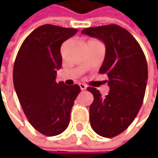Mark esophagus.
Here are the masks:
<instances>
[{"instance_id": "obj_1", "label": "esophagus", "mask_w": 158, "mask_h": 158, "mask_svg": "<svg viewBox=\"0 0 158 158\" xmlns=\"http://www.w3.org/2000/svg\"><path fill=\"white\" fill-rule=\"evenodd\" d=\"M79 86H80V88L82 90H84V89H87V85L86 84H84V83H80L79 84Z\"/></svg>"}]
</instances>
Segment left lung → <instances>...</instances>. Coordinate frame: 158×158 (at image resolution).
Wrapping results in <instances>:
<instances>
[{
	"label": "left lung",
	"instance_id": "left-lung-1",
	"mask_svg": "<svg viewBox=\"0 0 158 158\" xmlns=\"http://www.w3.org/2000/svg\"><path fill=\"white\" fill-rule=\"evenodd\" d=\"M82 33L105 43L106 57L99 73L107 75L110 87L106 97L96 88H87L94 97L89 106L90 126L101 136H117L130 126L143 105L148 80L146 57L132 34L117 24L86 28Z\"/></svg>",
	"mask_w": 158,
	"mask_h": 158
}]
</instances>
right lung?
<instances>
[{"instance_id": "obj_1", "label": "right lung", "mask_w": 158, "mask_h": 158, "mask_svg": "<svg viewBox=\"0 0 158 158\" xmlns=\"http://www.w3.org/2000/svg\"><path fill=\"white\" fill-rule=\"evenodd\" d=\"M77 29L44 24L35 29L23 42L15 58L13 82L17 98L29 122L46 136L66 130L71 109L80 86L56 82L60 69V46Z\"/></svg>"}]
</instances>
